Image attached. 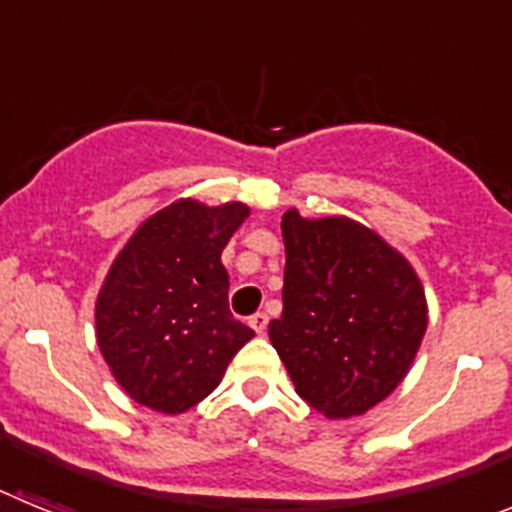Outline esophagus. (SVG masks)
I'll return each mask as SVG.
<instances>
[{
	"label": "esophagus",
	"mask_w": 512,
	"mask_h": 512,
	"mask_svg": "<svg viewBox=\"0 0 512 512\" xmlns=\"http://www.w3.org/2000/svg\"><path fill=\"white\" fill-rule=\"evenodd\" d=\"M248 323H251V328L261 336V333L266 330V323H269V315H266V312H256V315H251V320H248Z\"/></svg>",
	"instance_id": "obj_1"
}]
</instances>
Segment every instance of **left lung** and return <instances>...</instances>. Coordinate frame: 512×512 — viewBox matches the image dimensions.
Instances as JSON below:
<instances>
[{"label":"left lung","instance_id":"left-lung-1","mask_svg":"<svg viewBox=\"0 0 512 512\" xmlns=\"http://www.w3.org/2000/svg\"><path fill=\"white\" fill-rule=\"evenodd\" d=\"M282 318L271 346L302 400L354 418L397 390L428 328L418 271L377 230L346 215L284 212Z\"/></svg>","mask_w":512,"mask_h":512}]
</instances>
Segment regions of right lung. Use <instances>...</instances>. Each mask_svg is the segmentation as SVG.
Segmentation results:
<instances>
[{
  "label": "right lung",
  "mask_w": 512,
  "mask_h": 512,
  "mask_svg": "<svg viewBox=\"0 0 512 512\" xmlns=\"http://www.w3.org/2000/svg\"><path fill=\"white\" fill-rule=\"evenodd\" d=\"M248 215L243 202L179 197L148 215L112 261L94 302V333L115 382L138 405L187 413L253 338L230 315L220 261Z\"/></svg>",
  "instance_id": "right-lung-1"
}]
</instances>
